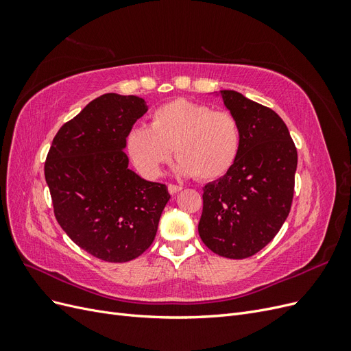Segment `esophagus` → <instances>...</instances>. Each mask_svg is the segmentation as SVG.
Wrapping results in <instances>:
<instances>
[{
	"label": "esophagus",
	"mask_w": 351,
	"mask_h": 351,
	"mask_svg": "<svg viewBox=\"0 0 351 351\" xmlns=\"http://www.w3.org/2000/svg\"><path fill=\"white\" fill-rule=\"evenodd\" d=\"M182 189H183V187L178 186V184H173V183L168 184V192L171 193V195H176V193L180 192V190H182Z\"/></svg>",
	"instance_id": "1"
}]
</instances>
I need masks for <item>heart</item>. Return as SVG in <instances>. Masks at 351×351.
<instances>
[{"mask_svg": "<svg viewBox=\"0 0 351 351\" xmlns=\"http://www.w3.org/2000/svg\"><path fill=\"white\" fill-rule=\"evenodd\" d=\"M240 142L239 121L231 112L177 99L155 110L149 127L133 129L127 147L136 167L147 177L161 174L174 149L178 173L209 182L234 165Z\"/></svg>", "mask_w": 351, "mask_h": 351, "instance_id": "1", "label": "heart"}]
</instances>
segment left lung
I'll list each match as a JSON object with an SVG mask.
<instances>
[{"label":"left lung","instance_id":"1","mask_svg":"<svg viewBox=\"0 0 351 351\" xmlns=\"http://www.w3.org/2000/svg\"><path fill=\"white\" fill-rule=\"evenodd\" d=\"M240 127L234 165L204 187L199 236L228 259H246L277 236L291 209L297 149L281 117L236 90H221Z\"/></svg>","mask_w":351,"mask_h":351}]
</instances>
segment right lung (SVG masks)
<instances>
[{"mask_svg": "<svg viewBox=\"0 0 351 351\" xmlns=\"http://www.w3.org/2000/svg\"><path fill=\"white\" fill-rule=\"evenodd\" d=\"M147 111L142 98L105 93L56 134L45 180L61 228L107 262H129L151 246L169 200L165 184L146 182L124 154L125 137Z\"/></svg>", "mask_w": 351, "mask_h": 351, "instance_id": "add662e5", "label": "right lung"}]
</instances>
